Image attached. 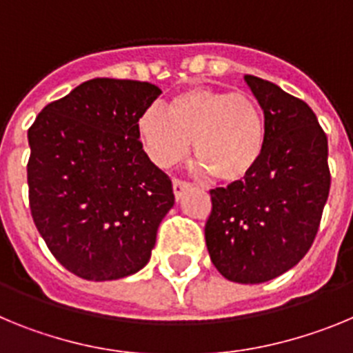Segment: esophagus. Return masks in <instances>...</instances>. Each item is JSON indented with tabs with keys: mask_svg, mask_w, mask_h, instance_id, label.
<instances>
[{
	"mask_svg": "<svg viewBox=\"0 0 353 353\" xmlns=\"http://www.w3.org/2000/svg\"><path fill=\"white\" fill-rule=\"evenodd\" d=\"M191 187V183L189 182H183V180H173V192H174V198L180 199L183 194H185V191Z\"/></svg>",
	"mask_w": 353,
	"mask_h": 353,
	"instance_id": "obj_1",
	"label": "esophagus"
}]
</instances>
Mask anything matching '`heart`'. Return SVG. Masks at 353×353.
<instances>
[{"instance_id":"b5f03b06","label":"heart","mask_w":353,"mask_h":353,"mask_svg":"<svg viewBox=\"0 0 353 353\" xmlns=\"http://www.w3.org/2000/svg\"><path fill=\"white\" fill-rule=\"evenodd\" d=\"M138 136L159 168L183 161L194 141L201 168L215 179L236 183L251 176L267 152L269 127L263 109L248 93L191 88L170 105H150L138 118Z\"/></svg>"}]
</instances>
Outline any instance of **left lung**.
<instances>
[{
  "label": "left lung",
  "mask_w": 353,
  "mask_h": 353,
  "mask_svg": "<svg viewBox=\"0 0 353 353\" xmlns=\"http://www.w3.org/2000/svg\"><path fill=\"white\" fill-rule=\"evenodd\" d=\"M244 79L267 118V152L251 176L212 189L205 240L226 279L256 285L285 274L310 251L329 198V146L304 101L270 81Z\"/></svg>",
  "instance_id": "left-lung-1"
}]
</instances>
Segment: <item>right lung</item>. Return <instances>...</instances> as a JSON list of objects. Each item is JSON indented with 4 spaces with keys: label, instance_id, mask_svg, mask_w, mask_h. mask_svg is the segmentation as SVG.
Returning a JSON list of instances; mask_svg holds the SVG:
<instances>
[{
    "label": "right lung",
    "instance_id": "obj_1",
    "mask_svg": "<svg viewBox=\"0 0 353 353\" xmlns=\"http://www.w3.org/2000/svg\"><path fill=\"white\" fill-rule=\"evenodd\" d=\"M159 95L152 83L97 77L46 105L28 130L31 215L56 260L83 279L139 272L174 205L136 129Z\"/></svg>",
    "mask_w": 353,
    "mask_h": 353
}]
</instances>
